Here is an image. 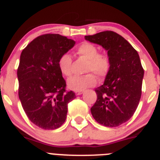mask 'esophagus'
Listing matches in <instances>:
<instances>
[{
  "label": "esophagus",
  "mask_w": 160,
  "mask_h": 160,
  "mask_svg": "<svg viewBox=\"0 0 160 160\" xmlns=\"http://www.w3.org/2000/svg\"><path fill=\"white\" fill-rule=\"evenodd\" d=\"M75 93H76V95H81L82 93H83V91L82 90V91H76Z\"/></svg>",
  "instance_id": "1"
}]
</instances>
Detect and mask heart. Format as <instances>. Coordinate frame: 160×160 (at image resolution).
Returning <instances> with one entry per match:
<instances>
[{"mask_svg":"<svg viewBox=\"0 0 160 160\" xmlns=\"http://www.w3.org/2000/svg\"><path fill=\"white\" fill-rule=\"evenodd\" d=\"M98 47L90 43H82L77 48V54L88 59L86 72H91L85 75H75L67 81L69 88L75 91H82L86 88L93 86L97 82L96 76L103 78L109 73L110 69V59L106 54L98 53ZM72 57L69 53H63L58 59V67L60 72L64 76L72 74Z\"/></svg>","mask_w":160,"mask_h":160,"instance_id":"heart-1","label":"heart"}]
</instances>
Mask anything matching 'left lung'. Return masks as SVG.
<instances>
[{
    "label": "left lung",
    "instance_id": "8db88e82",
    "mask_svg": "<svg viewBox=\"0 0 160 160\" xmlns=\"http://www.w3.org/2000/svg\"><path fill=\"white\" fill-rule=\"evenodd\" d=\"M85 39L108 51L110 69L102 86L96 88L97 101L90 109L95 121L117 127L133 116L141 97L143 69L137 51L124 37L105 31Z\"/></svg>",
    "mask_w": 160,
    "mask_h": 160
}]
</instances>
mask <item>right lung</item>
<instances>
[{"label":"right lung","instance_id":"right-lung-1","mask_svg":"<svg viewBox=\"0 0 160 160\" xmlns=\"http://www.w3.org/2000/svg\"><path fill=\"white\" fill-rule=\"evenodd\" d=\"M75 44L58 34L36 37L22 51L17 69L18 94L28 119L46 130L59 128L66 121L67 105L75 93L66 91L58 59Z\"/></svg>","mask_w":160,"mask_h":160}]
</instances>
